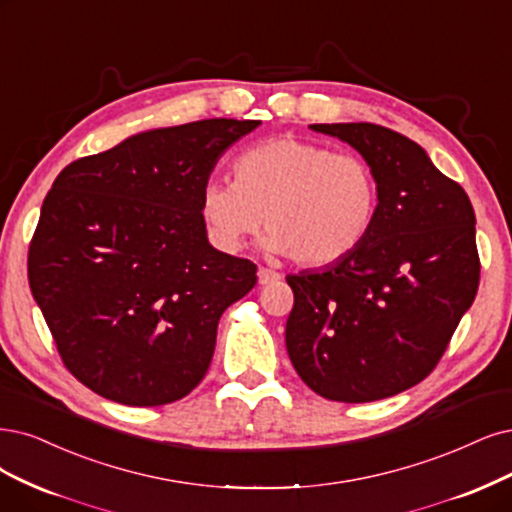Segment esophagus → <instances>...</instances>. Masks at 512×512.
Masks as SVG:
<instances>
[{"label": "esophagus", "mask_w": 512, "mask_h": 512, "mask_svg": "<svg viewBox=\"0 0 512 512\" xmlns=\"http://www.w3.org/2000/svg\"><path fill=\"white\" fill-rule=\"evenodd\" d=\"M257 278H259V285H274V282H278L282 276L270 268H259Z\"/></svg>", "instance_id": "esophagus-1"}]
</instances>
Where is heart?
<instances>
[{
  "label": "heart",
  "mask_w": 512,
  "mask_h": 512,
  "mask_svg": "<svg viewBox=\"0 0 512 512\" xmlns=\"http://www.w3.org/2000/svg\"><path fill=\"white\" fill-rule=\"evenodd\" d=\"M232 173L234 183L211 179L200 194L204 230L225 253L242 249L263 221V249L327 266L363 244L380 208V183L363 158L306 139L263 141Z\"/></svg>",
  "instance_id": "obj_1"
}]
</instances>
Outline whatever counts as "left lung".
<instances>
[{
	"instance_id": "1",
	"label": "left lung",
	"mask_w": 512,
	"mask_h": 512,
	"mask_svg": "<svg viewBox=\"0 0 512 512\" xmlns=\"http://www.w3.org/2000/svg\"><path fill=\"white\" fill-rule=\"evenodd\" d=\"M354 147L380 183L361 246L323 270L287 276V352L329 401L388 399L437 367L479 289L475 211L426 151L380 124H312Z\"/></svg>"
}]
</instances>
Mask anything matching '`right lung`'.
<instances>
[{"mask_svg":"<svg viewBox=\"0 0 512 512\" xmlns=\"http://www.w3.org/2000/svg\"><path fill=\"white\" fill-rule=\"evenodd\" d=\"M259 120L137 132L54 179L29 246V287L65 367L103 399L158 407L211 365L221 314L257 282L217 251L200 194Z\"/></svg>","mask_w":512,"mask_h":512,"instance_id":"add662e5","label":"right lung"}]
</instances>
